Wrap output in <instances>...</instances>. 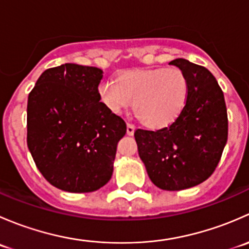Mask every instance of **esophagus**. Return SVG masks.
Masks as SVG:
<instances>
[{"label":"esophagus","mask_w":249,"mask_h":249,"mask_svg":"<svg viewBox=\"0 0 249 249\" xmlns=\"http://www.w3.org/2000/svg\"><path fill=\"white\" fill-rule=\"evenodd\" d=\"M135 132V126L132 124H130V123H127L126 125V134L130 135V136H132Z\"/></svg>","instance_id":"obj_1"}]
</instances>
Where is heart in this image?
Here are the masks:
<instances>
[{
  "instance_id": "obj_1",
  "label": "heart",
  "mask_w": 249,
  "mask_h": 249,
  "mask_svg": "<svg viewBox=\"0 0 249 249\" xmlns=\"http://www.w3.org/2000/svg\"><path fill=\"white\" fill-rule=\"evenodd\" d=\"M189 84L177 67L131 70L122 72L117 80H105L99 85V95L113 113L129 108L149 126H165L184 108Z\"/></svg>"
}]
</instances>
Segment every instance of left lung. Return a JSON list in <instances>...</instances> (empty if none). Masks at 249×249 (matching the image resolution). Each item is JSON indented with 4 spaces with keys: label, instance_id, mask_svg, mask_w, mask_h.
<instances>
[{
    "label": "left lung",
    "instance_id": "1",
    "mask_svg": "<svg viewBox=\"0 0 249 249\" xmlns=\"http://www.w3.org/2000/svg\"><path fill=\"white\" fill-rule=\"evenodd\" d=\"M169 65L188 79L184 108L167 126L137 129L135 140L150 180L175 192L200 184L214 171L228 141V114L224 94L207 69L185 59Z\"/></svg>",
    "mask_w": 249,
    "mask_h": 249
}]
</instances>
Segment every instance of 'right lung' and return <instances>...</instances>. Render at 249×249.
Returning a JSON list of instances; mask_svg holds the SVG:
<instances>
[{"instance_id":"obj_1","label":"right lung","mask_w":249,"mask_h":249,"mask_svg":"<svg viewBox=\"0 0 249 249\" xmlns=\"http://www.w3.org/2000/svg\"><path fill=\"white\" fill-rule=\"evenodd\" d=\"M104 71L64 64L48 69L29 94L27 147L48 182L70 193L104 187L126 124L100 102Z\"/></svg>"}]
</instances>
